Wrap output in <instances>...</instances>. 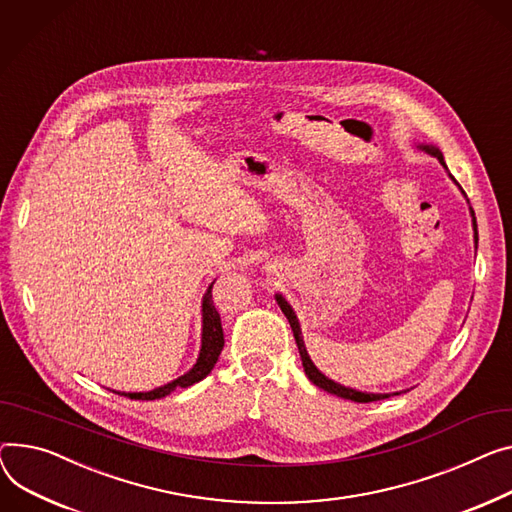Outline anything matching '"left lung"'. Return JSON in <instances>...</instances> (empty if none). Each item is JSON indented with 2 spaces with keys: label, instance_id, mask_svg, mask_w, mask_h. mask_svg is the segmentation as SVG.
Instances as JSON below:
<instances>
[{
  "label": "left lung",
  "instance_id": "obj_1",
  "mask_svg": "<svg viewBox=\"0 0 512 512\" xmlns=\"http://www.w3.org/2000/svg\"><path fill=\"white\" fill-rule=\"evenodd\" d=\"M418 148L424 150V152H428V154H432L434 158H438V162H440L442 166H445V170L449 173V168H447V164H445V156H442V152H440L436 146H432V144H418ZM449 177H451V181L461 189V185L455 181V177H453L451 173H449ZM461 193L465 195L463 189H461ZM469 212H471V224H473V241H475V249H478V224H475V214H473L471 208H469ZM276 302H278V306H280L282 313L286 315V319H288V323H290V327H292V333H294V339H296V346H298V352H300V360H302L304 372H306V377H309V381H311L313 385H317L319 389H323V391H327V393H331V395H337V397H342V399H350V401H356V403L381 401V399H387V397H391V395H399V391H397V393H368V391H358V389H352V387H346V385H339V383H335L333 379L325 377V374H323V372L315 366V362L311 360L309 352H306L304 339H302V329H300L298 317H296L294 309L290 306V302H288L282 294H276Z\"/></svg>",
  "mask_w": 512,
  "mask_h": 512
}]
</instances>
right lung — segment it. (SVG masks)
I'll return each instance as SVG.
<instances>
[{
	"instance_id": "obj_1",
	"label": "right lung",
	"mask_w": 512,
	"mask_h": 512,
	"mask_svg": "<svg viewBox=\"0 0 512 512\" xmlns=\"http://www.w3.org/2000/svg\"><path fill=\"white\" fill-rule=\"evenodd\" d=\"M216 282V280H214ZM214 282L208 286L206 294H203L201 300V348H199V356L195 360V364L181 374L179 379L170 381L162 387H156L152 391H140V393H125V391H115L119 395H127L131 399H142V401H152V399H160L166 397L177 389H187L195 383H199L201 379H206L208 374L212 372V368L218 362V356L224 348V331H222V321L220 315L216 311V306L212 302V286Z\"/></svg>"
}]
</instances>
